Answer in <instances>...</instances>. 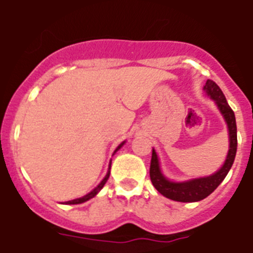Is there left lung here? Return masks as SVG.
I'll return each mask as SVG.
<instances>
[{
	"label": "left lung",
	"instance_id": "8db88e82",
	"mask_svg": "<svg viewBox=\"0 0 253 253\" xmlns=\"http://www.w3.org/2000/svg\"><path fill=\"white\" fill-rule=\"evenodd\" d=\"M204 90L206 91V94L210 98L214 99V102L216 103V106L219 109L220 114L223 115L224 121L227 123L228 140H230L227 158H226L224 164L220 167L219 170L212 173L211 176L193 178V180L182 181V182H174V181L168 180L163 174L156 151L152 150V159H151L150 167L151 181H152V185L156 188V190L169 200L178 201V202H197V201L204 200L219 186L220 182L224 180V177L227 176L228 170L231 169L234 160H235L236 147H238L235 114L226 101L223 91L220 90V87L214 81H206Z\"/></svg>",
	"mask_w": 253,
	"mask_h": 253
}]
</instances>
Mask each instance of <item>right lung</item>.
I'll list each match as a JSON object with an SVG mask.
<instances>
[{
  "label": "right lung",
  "mask_w": 253,
  "mask_h": 253,
  "mask_svg": "<svg viewBox=\"0 0 253 253\" xmlns=\"http://www.w3.org/2000/svg\"><path fill=\"white\" fill-rule=\"evenodd\" d=\"M123 144H125V142H122V143H121V144H119L118 147H117V150L114 151V154H115V152H117V151L119 150V148H121V147L123 146ZM110 167H111V162H110V164H109V170H107L106 176H105V178H103V180L101 181V182H99L98 185H97V188L93 189V190H91L90 193H87L86 196L81 197V198H76V200L68 201V202H65V204H67V205H79V204H83V202H86V201H89V200H90V198H93V197H94V196H97V193H98L99 190H101V189L103 188V185L106 184L107 178H109V176H110Z\"/></svg>",
  "instance_id": "right-lung-1"
}]
</instances>
